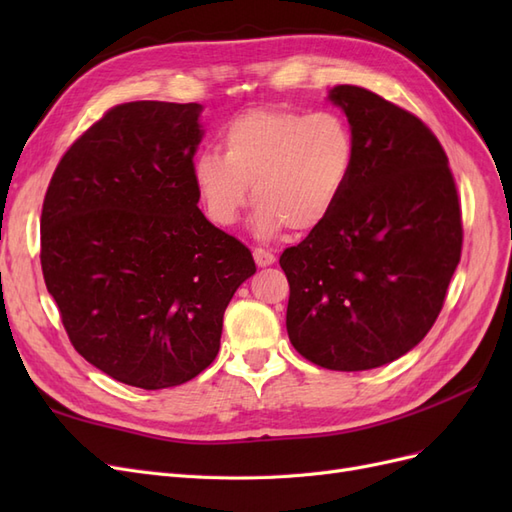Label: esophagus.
Listing matches in <instances>:
<instances>
[{
	"instance_id": "obj_1",
	"label": "esophagus",
	"mask_w": 512,
	"mask_h": 512,
	"mask_svg": "<svg viewBox=\"0 0 512 512\" xmlns=\"http://www.w3.org/2000/svg\"><path fill=\"white\" fill-rule=\"evenodd\" d=\"M254 260L258 267H269L275 262V256L269 252V250H262V247H256L254 250Z\"/></svg>"
}]
</instances>
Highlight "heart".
<instances>
[{
    "instance_id": "b5f03b06",
    "label": "heart",
    "mask_w": 512,
    "mask_h": 512,
    "mask_svg": "<svg viewBox=\"0 0 512 512\" xmlns=\"http://www.w3.org/2000/svg\"><path fill=\"white\" fill-rule=\"evenodd\" d=\"M222 156L205 151L192 181L211 224L228 228L256 200L252 228L275 237L288 226L309 232L327 222L354 175L356 141L344 117L290 108H250L220 132Z\"/></svg>"
}]
</instances>
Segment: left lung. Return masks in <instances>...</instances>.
I'll return each mask as SVG.
<instances>
[{"label": "left lung", "instance_id": "8db88e82", "mask_svg": "<svg viewBox=\"0 0 512 512\" xmlns=\"http://www.w3.org/2000/svg\"><path fill=\"white\" fill-rule=\"evenodd\" d=\"M329 100L348 117L356 166L331 218L280 258L286 329L307 361L363 371L397 361L433 327L461 258V209L421 119L354 85Z\"/></svg>", "mask_w": 512, "mask_h": 512}]
</instances>
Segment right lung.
I'll return each mask as SVG.
<instances>
[{
    "instance_id": "obj_1",
    "label": "right lung",
    "mask_w": 512,
    "mask_h": 512,
    "mask_svg": "<svg viewBox=\"0 0 512 512\" xmlns=\"http://www.w3.org/2000/svg\"><path fill=\"white\" fill-rule=\"evenodd\" d=\"M200 111L111 108L61 158L42 205L44 284L72 346L145 391L213 363L232 294L256 273L252 252L198 209Z\"/></svg>"
}]
</instances>
